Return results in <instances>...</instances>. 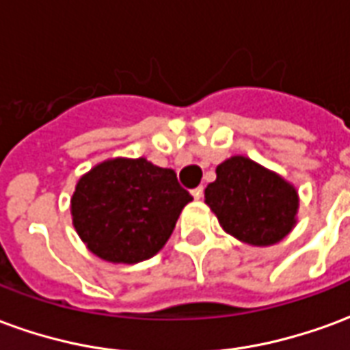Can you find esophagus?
<instances>
[{"label":"esophagus","mask_w":350,"mask_h":350,"mask_svg":"<svg viewBox=\"0 0 350 350\" xmlns=\"http://www.w3.org/2000/svg\"><path fill=\"white\" fill-rule=\"evenodd\" d=\"M191 193H193V197L198 200V198H202V195H204V187H202V185H198V187H195Z\"/></svg>","instance_id":"esophagus-1"}]
</instances>
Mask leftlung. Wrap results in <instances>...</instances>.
<instances>
[{"instance_id":"1","label":"left lung","mask_w":350,"mask_h":350,"mask_svg":"<svg viewBox=\"0 0 350 350\" xmlns=\"http://www.w3.org/2000/svg\"><path fill=\"white\" fill-rule=\"evenodd\" d=\"M215 174L204 191L206 204L225 232L260 247L281 242L293 230L298 193L281 176L242 155L223 161Z\"/></svg>"}]
</instances>
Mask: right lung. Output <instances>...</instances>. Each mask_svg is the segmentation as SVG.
Instances as JSON below:
<instances>
[{"instance_id":"right-lung-1","label":"right lung","mask_w":350,"mask_h":350,"mask_svg":"<svg viewBox=\"0 0 350 350\" xmlns=\"http://www.w3.org/2000/svg\"><path fill=\"white\" fill-rule=\"evenodd\" d=\"M191 200L172 168L118 157L80 178L71 198L72 225L93 255L135 264L163 250Z\"/></svg>"}]
</instances>
